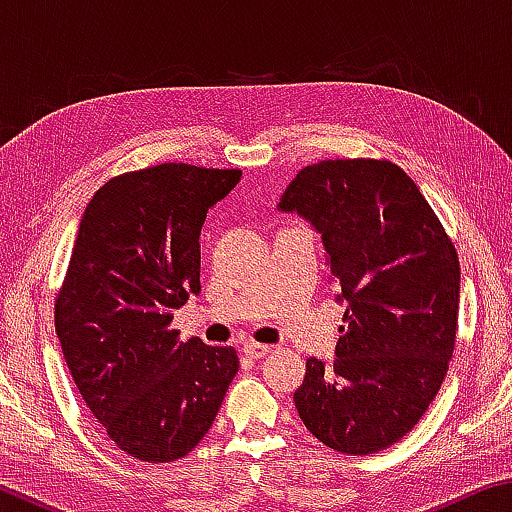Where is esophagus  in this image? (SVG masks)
Listing matches in <instances>:
<instances>
[{
    "label": "esophagus",
    "mask_w": 512,
    "mask_h": 512,
    "mask_svg": "<svg viewBox=\"0 0 512 512\" xmlns=\"http://www.w3.org/2000/svg\"><path fill=\"white\" fill-rule=\"evenodd\" d=\"M271 350H273L271 345H264V343H255V341L244 343V352L253 359H262V357H266V354H271Z\"/></svg>",
    "instance_id": "esophagus-1"
}]
</instances>
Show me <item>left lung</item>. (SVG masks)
I'll return each mask as SVG.
<instances>
[{"label": "left lung", "instance_id": "obj_1", "mask_svg": "<svg viewBox=\"0 0 512 512\" xmlns=\"http://www.w3.org/2000/svg\"><path fill=\"white\" fill-rule=\"evenodd\" d=\"M280 210L323 235L329 277L348 309L325 366L307 359L293 393L320 443L350 456L402 440L449 370L461 268L443 223L391 160H320L300 169Z\"/></svg>", "mask_w": 512, "mask_h": 512}]
</instances>
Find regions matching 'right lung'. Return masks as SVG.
I'll list each match as a JSON object with an SVG mask.
<instances>
[{
	"mask_svg": "<svg viewBox=\"0 0 512 512\" xmlns=\"http://www.w3.org/2000/svg\"><path fill=\"white\" fill-rule=\"evenodd\" d=\"M239 169L162 162L97 189L83 212L54 320L81 397L121 452L187 456L239 370L235 348L180 341L173 311L201 291V228Z\"/></svg>",
	"mask_w": 512,
	"mask_h": 512,
	"instance_id": "obj_1",
	"label": "right lung"
}]
</instances>
